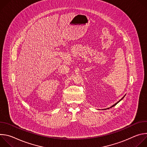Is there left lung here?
<instances>
[{
  "label": "left lung",
  "instance_id": "8db88e82",
  "mask_svg": "<svg viewBox=\"0 0 147 147\" xmlns=\"http://www.w3.org/2000/svg\"><path fill=\"white\" fill-rule=\"evenodd\" d=\"M124 96H125V95H124V96H123V98H121V99H120V100H119V101H118V102H116V103H115V104H114V105H112V107H110V108H108V109H109V108H112V107H114V106H115V105H116V104H117V103H119V102H120V100H122V99H123V98H124ZM106 109H105V110H106Z\"/></svg>",
  "mask_w": 147,
  "mask_h": 147
}]
</instances>
